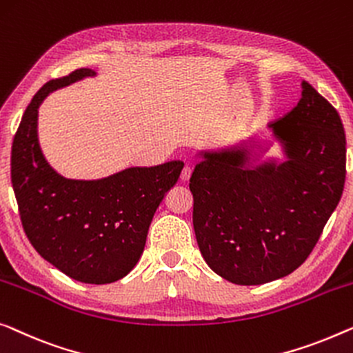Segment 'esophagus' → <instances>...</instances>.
<instances>
[{
    "label": "esophagus",
    "instance_id": "1",
    "mask_svg": "<svg viewBox=\"0 0 353 353\" xmlns=\"http://www.w3.org/2000/svg\"><path fill=\"white\" fill-rule=\"evenodd\" d=\"M191 173H192V168L189 167V165H186L185 168H183V172H181V175H180V180H181L183 183L189 181V178H191Z\"/></svg>",
    "mask_w": 353,
    "mask_h": 353
}]
</instances>
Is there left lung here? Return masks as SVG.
Returning a JSON list of instances; mask_svg holds the SVG:
<instances>
[{
    "label": "left lung",
    "mask_w": 353,
    "mask_h": 353,
    "mask_svg": "<svg viewBox=\"0 0 353 353\" xmlns=\"http://www.w3.org/2000/svg\"><path fill=\"white\" fill-rule=\"evenodd\" d=\"M269 127L285 161L252 167L245 148L205 151L189 180L202 256L236 285L268 283L298 269L344 191V125L312 85L303 81L298 105Z\"/></svg>",
    "instance_id": "obj_1"
}]
</instances>
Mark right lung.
Returning <instances> with one entry per match:
<instances>
[{"instance_id": "add662e5", "label": "right lung", "mask_w": 353, "mask_h": 353, "mask_svg": "<svg viewBox=\"0 0 353 353\" xmlns=\"http://www.w3.org/2000/svg\"><path fill=\"white\" fill-rule=\"evenodd\" d=\"M88 76L95 71L74 70L37 92L14 135L11 181L34 250L68 277L103 285L125 277L139 263L152 216L183 162L130 167L92 181L59 175L41 152L38 108L52 90Z\"/></svg>"}]
</instances>
